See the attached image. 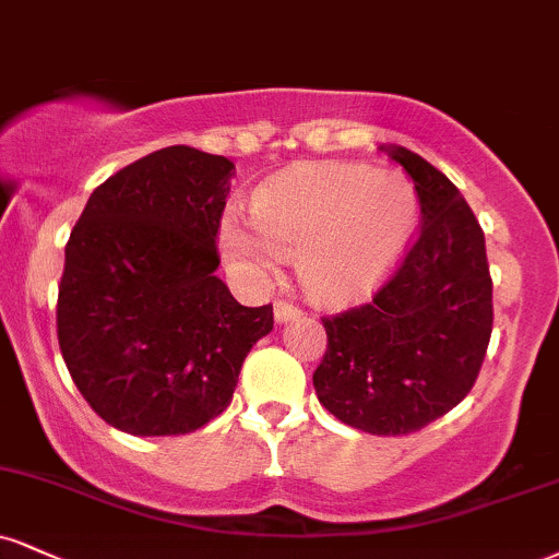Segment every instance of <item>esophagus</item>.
Wrapping results in <instances>:
<instances>
[{
	"label": "esophagus",
	"instance_id": "obj_1",
	"mask_svg": "<svg viewBox=\"0 0 559 559\" xmlns=\"http://www.w3.org/2000/svg\"><path fill=\"white\" fill-rule=\"evenodd\" d=\"M273 314H275V322H286V320H292V318H297V314H301V309L297 305H292V301H286V299H275Z\"/></svg>",
	"mask_w": 559,
	"mask_h": 559
}]
</instances>
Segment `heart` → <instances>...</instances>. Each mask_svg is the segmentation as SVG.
<instances>
[{
	"instance_id": "obj_1",
	"label": "heart",
	"mask_w": 559,
	"mask_h": 559,
	"mask_svg": "<svg viewBox=\"0 0 559 559\" xmlns=\"http://www.w3.org/2000/svg\"><path fill=\"white\" fill-rule=\"evenodd\" d=\"M416 192L395 171L354 164L294 169L262 187L254 224L226 215L221 250L241 271H271L278 254L297 260L299 284L320 305L372 292L401 258L416 224Z\"/></svg>"
}]
</instances>
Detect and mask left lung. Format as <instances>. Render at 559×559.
<instances>
[{"label":"left lung","instance_id":"1","mask_svg":"<svg viewBox=\"0 0 559 559\" xmlns=\"http://www.w3.org/2000/svg\"><path fill=\"white\" fill-rule=\"evenodd\" d=\"M419 194L412 250L369 305L322 318L312 382L322 406L369 435L419 432L474 388L492 335L484 231L459 187L401 145L382 147Z\"/></svg>","mask_w":559,"mask_h":559}]
</instances>
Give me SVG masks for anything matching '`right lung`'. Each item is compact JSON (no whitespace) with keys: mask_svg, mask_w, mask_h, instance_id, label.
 Segmentation results:
<instances>
[{"mask_svg":"<svg viewBox=\"0 0 559 559\" xmlns=\"http://www.w3.org/2000/svg\"><path fill=\"white\" fill-rule=\"evenodd\" d=\"M234 164L160 147L93 190L64 247L57 335L83 399L138 437L187 435L231 403L273 307L215 275Z\"/></svg>","mask_w":559,"mask_h":559,"instance_id":"right-lung-1","label":"right lung"}]
</instances>
